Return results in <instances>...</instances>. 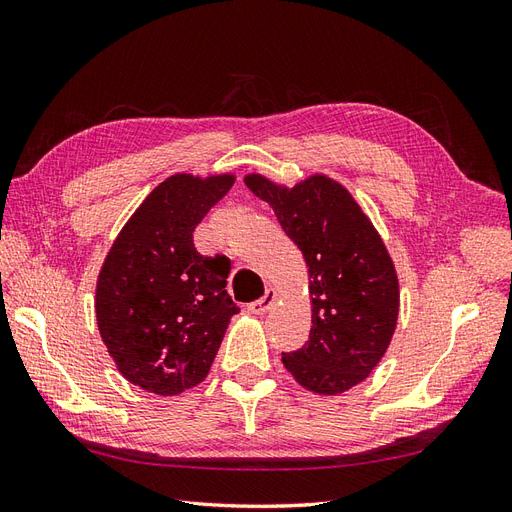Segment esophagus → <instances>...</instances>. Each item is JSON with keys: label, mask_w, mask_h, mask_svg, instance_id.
Here are the masks:
<instances>
[{"label": "esophagus", "mask_w": 512, "mask_h": 512, "mask_svg": "<svg viewBox=\"0 0 512 512\" xmlns=\"http://www.w3.org/2000/svg\"><path fill=\"white\" fill-rule=\"evenodd\" d=\"M277 297H280V292H277L275 288H269L265 294H262V297H260L258 301L250 303V312H252V314H267L269 309L275 305Z\"/></svg>", "instance_id": "esophagus-1"}]
</instances>
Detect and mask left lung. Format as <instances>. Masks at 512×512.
I'll return each mask as SVG.
<instances>
[{
    "mask_svg": "<svg viewBox=\"0 0 512 512\" xmlns=\"http://www.w3.org/2000/svg\"><path fill=\"white\" fill-rule=\"evenodd\" d=\"M243 181L271 205L307 265L312 331L301 350L282 354V363L307 391L346 393L376 369L395 335L399 280L393 258L339 181L322 173L292 188L260 173Z\"/></svg>",
    "mask_w": 512,
    "mask_h": 512,
    "instance_id": "left-lung-1",
    "label": "left lung"
}]
</instances>
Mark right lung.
Returning <instances> with one entry per match:
<instances>
[{
	"instance_id": "obj_1",
	"label": "right lung",
	"mask_w": 512,
	"mask_h": 512,
	"mask_svg": "<svg viewBox=\"0 0 512 512\" xmlns=\"http://www.w3.org/2000/svg\"><path fill=\"white\" fill-rule=\"evenodd\" d=\"M235 175L177 173L143 200L108 250L96 320L119 374L147 393L179 395L211 369L230 318V260L196 252L192 232Z\"/></svg>"
}]
</instances>
